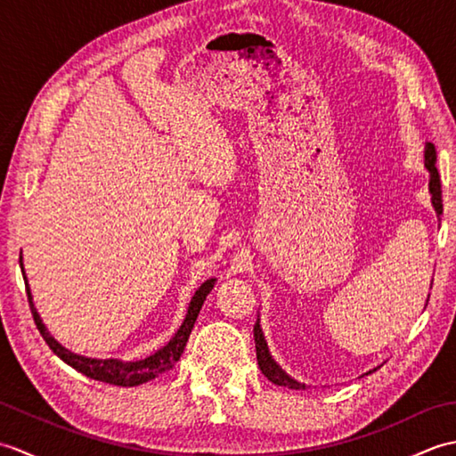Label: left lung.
I'll use <instances>...</instances> for the list:
<instances>
[{"label":"left lung","mask_w":456,"mask_h":456,"mask_svg":"<svg viewBox=\"0 0 456 456\" xmlns=\"http://www.w3.org/2000/svg\"><path fill=\"white\" fill-rule=\"evenodd\" d=\"M435 162H437V151H435L433 142H428L425 144V168L429 170L431 203L439 217L443 213V196H441V176L437 172V167H435ZM253 331H255V345H256V361H258L260 370H263V374L268 378V380L276 386H286V388H292V390H305V384L294 380L292 376H288L282 368H280V364H276L273 354H270V351H268V345L265 341V335H263V329H260L258 319H256ZM374 370H368L366 374H370Z\"/></svg>","instance_id":"1"}]
</instances>
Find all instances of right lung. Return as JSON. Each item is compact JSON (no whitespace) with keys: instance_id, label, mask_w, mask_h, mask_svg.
Instances as JSON below:
<instances>
[{"instance_id":"right-lung-1","label":"right lung","mask_w":456,"mask_h":456,"mask_svg":"<svg viewBox=\"0 0 456 456\" xmlns=\"http://www.w3.org/2000/svg\"><path fill=\"white\" fill-rule=\"evenodd\" d=\"M19 265H21V273H23V280L27 286L28 305H31V314H33V319L37 323V329L41 331L46 345L51 346V351L56 356H61L66 364L76 368L78 372L86 374L88 378H94V380L113 384V386H139V384L152 380V378H157L164 372H168L170 368H174V364L180 361L183 346H186V343H188L200 309H201L203 302H206L208 294L213 289V284H216V278H209L196 289V294H193L191 302L188 305V314H186V319H183V323L180 325L178 331L174 333L170 341L162 348H159L157 353H152L147 358H141V361H119V358H88V356H80L72 351H68V348H64L54 337H51V333L46 331V327L43 325L41 317H38L37 309H35L31 289H28V282H27L25 268H23V256H19Z\"/></svg>"}]
</instances>
